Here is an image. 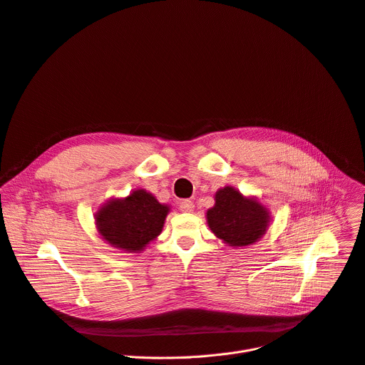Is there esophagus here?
<instances>
[{
  "mask_svg": "<svg viewBox=\"0 0 365 365\" xmlns=\"http://www.w3.org/2000/svg\"><path fill=\"white\" fill-rule=\"evenodd\" d=\"M193 208H195V205H193V202L189 201V200H185V201H182V202L179 204V210H180L182 212H192Z\"/></svg>",
  "mask_w": 365,
  "mask_h": 365,
  "instance_id": "1",
  "label": "esophagus"
}]
</instances>
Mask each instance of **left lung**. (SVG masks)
I'll return each instance as SVG.
<instances>
[{
	"instance_id": "left-lung-1",
	"label": "left lung",
	"mask_w": 365,
	"mask_h": 365,
	"mask_svg": "<svg viewBox=\"0 0 365 365\" xmlns=\"http://www.w3.org/2000/svg\"><path fill=\"white\" fill-rule=\"evenodd\" d=\"M212 233L230 246H249L257 242L268 228L269 214L255 200L225 186L215 193V205L207 212Z\"/></svg>"
}]
</instances>
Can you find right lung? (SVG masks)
Segmentation results:
<instances>
[{"mask_svg": "<svg viewBox=\"0 0 365 365\" xmlns=\"http://www.w3.org/2000/svg\"><path fill=\"white\" fill-rule=\"evenodd\" d=\"M169 212L144 189H137L125 200H113L96 214L102 239L113 247L140 252L160 233Z\"/></svg>", "mask_w": 365, "mask_h": 365, "instance_id": "add662e5", "label": "right lung"}]
</instances>
